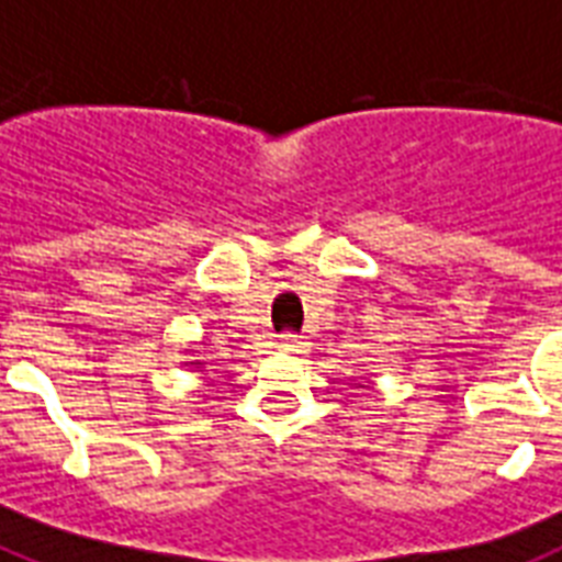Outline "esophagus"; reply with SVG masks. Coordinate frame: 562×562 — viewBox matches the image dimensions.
Wrapping results in <instances>:
<instances>
[{
  "label": "esophagus",
  "instance_id": "34e87169",
  "mask_svg": "<svg viewBox=\"0 0 562 562\" xmlns=\"http://www.w3.org/2000/svg\"><path fill=\"white\" fill-rule=\"evenodd\" d=\"M304 346H307V342H304L299 334H293V330H286V334L278 337V349L286 351V355H299V351H304Z\"/></svg>",
  "mask_w": 562,
  "mask_h": 562
}]
</instances>
